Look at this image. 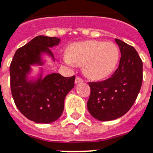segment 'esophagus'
Returning a JSON list of instances; mask_svg holds the SVG:
<instances>
[{
  "instance_id": "obj_1",
  "label": "esophagus",
  "mask_w": 153,
  "mask_h": 153,
  "mask_svg": "<svg viewBox=\"0 0 153 153\" xmlns=\"http://www.w3.org/2000/svg\"><path fill=\"white\" fill-rule=\"evenodd\" d=\"M83 82V79H82V78H80V77L77 76L76 79H75V83H79V82Z\"/></svg>"
}]
</instances>
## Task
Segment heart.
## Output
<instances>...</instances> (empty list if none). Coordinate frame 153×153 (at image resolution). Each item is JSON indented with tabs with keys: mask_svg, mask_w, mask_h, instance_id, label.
<instances>
[{
	"mask_svg": "<svg viewBox=\"0 0 153 153\" xmlns=\"http://www.w3.org/2000/svg\"><path fill=\"white\" fill-rule=\"evenodd\" d=\"M119 59V49L113 42L87 41L75 43L70 52L65 53L63 61L74 67L83 65L85 73L90 78L102 79L115 68Z\"/></svg>",
	"mask_w": 153,
	"mask_h": 153,
	"instance_id": "heart-1",
	"label": "heart"
}]
</instances>
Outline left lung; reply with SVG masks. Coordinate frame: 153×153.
<instances>
[{
  "label": "left lung",
  "mask_w": 153,
  "mask_h": 153,
  "mask_svg": "<svg viewBox=\"0 0 153 153\" xmlns=\"http://www.w3.org/2000/svg\"><path fill=\"white\" fill-rule=\"evenodd\" d=\"M121 57L119 67L110 78L88 82L91 92L87 102L90 114L101 121L124 115L135 102L142 83V61L133 47L115 39Z\"/></svg>",
  "instance_id": "1"
}]
</instances>
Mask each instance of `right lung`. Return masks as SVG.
<instances>
[{
    "label": "right lung",
    "instance_id": "obj_1",
    "mask_svg": "<svg viewBox=\"0 0 153 153\" xmlns=\"http://www.w3.org/2000/svg\"><path fill=\"white\" fill-rule=\"evenodd\" d=\"M57 37L38 36L16 51L10 65L11 90L19 111L36 123L50 124L57 120L64 110L65 96L74 86L75 76L64 77L52 73L35 82L27 81L30 66L42 65L41 53L53 58L48 47L57 45Z\"/></svg>",
    "mask_w": 153,
    "mask_h": 153
}]
</instances>
